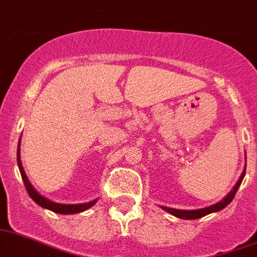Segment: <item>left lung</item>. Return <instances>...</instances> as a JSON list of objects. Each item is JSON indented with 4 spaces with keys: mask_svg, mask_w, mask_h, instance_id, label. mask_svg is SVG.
<instances>
[{
    "mask_svg": "<svg viewBox=\"0 0 257 257\" xmlns=\"http://www.w3.org/2000/svg\"><path fill=\"white\" fill-rule=\"evenodd\" d=\"M245 159H247V157H245ZM245 166H247V165H244L243 173L240 174V177H239V179H238V182L235 183V186L231 188V191H230L229 194L226 195V196L223 197L222 200H220L218 203L213 204V205H209V207H205V208H200V209H192V210L175 209V208L164 207V205H160V208L165 210V212H168V213L173 214V216L178 217V218H182V220H196V218H200V217L207 216V214H209V213H214V212H218V210H221V209H223L225 207H227V205L231 203V200L234 199V196H235L239 186H240L243 178H244Z\"/></svg>",
    "mask_w": 257,
    "mask_h": 257,
    "instance_id": "1",
    "label": "left lung"
}]
</instances>
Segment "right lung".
<instances>
[{
	"instance_id": "right-lung-1",
	"label": "right lung",
	"mask_w": 257,
	"mask_h": 257,
	"mask_svg": "<svg viewBox=\"0 0 257 257\" xmlns=\"http://www.w3.org/2000/svg\"><path fill=\"white\" fill-rule=\"evenodd\" d=\"M21 140L18 143V151H17V161H18V168L19 172H21L22 179L24 182V186H26V190H27L28 195L31 196V199L35 201L36 204H39L40 207L45 208V209H49L52 212H56V213L60 214H74V213H80V212H84V210L89 209L91 207H93L97 201V199L95 200L88 201V203H80V204H61V203H54V201L49 200L48 197H44L43 195H40L39 192L35 190V187L31 185V182L28 181L27 175L24 173V169L22 166L21 161Z\"/></svg>"
}]
</instances>
